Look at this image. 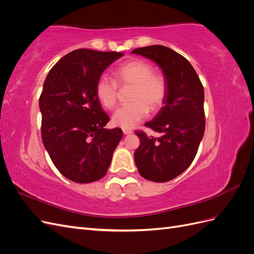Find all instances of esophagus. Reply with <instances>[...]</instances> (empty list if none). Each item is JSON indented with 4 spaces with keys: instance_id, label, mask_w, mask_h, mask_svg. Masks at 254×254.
<instances>
[{
    "instance_id": "esophagus-1",
    "label": "esophagus",
    "mask_w": 254,
    "mask_h": 254,
    "mask_svg": "<svg viewBox=\"0 0 254 254\" xmlns=\"http://www.w3.org/2000/svg\"><path fill=\"white\" fill-rule=\"evenodd\" d=\"M133 131L131 129H123V133L124 134H130V133H132Z\"/></svg>"
}]
</instances>
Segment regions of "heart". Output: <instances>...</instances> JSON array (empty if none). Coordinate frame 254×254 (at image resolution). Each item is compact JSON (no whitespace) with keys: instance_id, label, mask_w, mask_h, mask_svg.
I'll list each match as a JSON object with an SVG mask.
<instances>
[{"instance_id":"obj_1","label":"heart","mask_w":254,"mask_h":254,"mask_svg":"<svg viewBox=\"0 0 254 254\" xmlns=\"http://www.w3.org/2000/svg\"><path fill=\"white\" fill-rule=\"evenodd\" d=\"M115 81L121 86H132L128 105L122 106L112 115V123L123 129H130L148 115L157 111L166 96V81L163 76L153 74L151 64L143 60H132L113 72ZM95 93L105 108L112 109L117 104L118 84L102 76L95 86Z\"/></svg>"}]
</instances>
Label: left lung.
Wrapping results in <instances>:
<instances>
[{
	"label": "left lung",
	"instance_id": "8db88e82",
	"mask_svg": "<svg viewBox=\"0 0 254 254\" xmlns=\"http://www.w3.org/2000/svg\"><path fill=\"white\" fill-rule=\"evenodd\" d=\"M131 54L153 61L166 81L163 107L145 126L159 137L135 131L140 146L134 162L143 178L166 182L193 162L204 133V91L194 67L174 50L163 45L137 48Z\"/></svg>",
	"mask_w": 254,
	"mask_h": 254
}]
</instances>
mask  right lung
<instances>
[{"mask_svg":"<svg viewBox=\"0 0 254 254\" xmlns=\"http://www.w3.org/2000/svg\"><path fill=\"white\" fill-rule=\"evenodd\" d=\"M124 53L76 50L61 58L45 78L39 99L41 134L57 170L77 183L107 174L123 131L104 128L109 117L95 86L104 71Z\"/></svg>","mask_w":254,"mask_h":254,"instance_id":"right-lung-1","label":"right lung"}]
</instances>
